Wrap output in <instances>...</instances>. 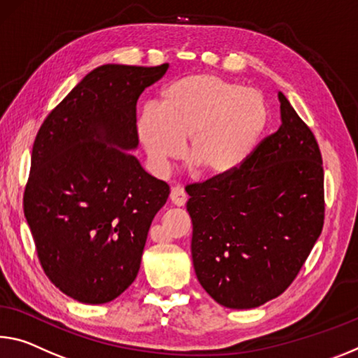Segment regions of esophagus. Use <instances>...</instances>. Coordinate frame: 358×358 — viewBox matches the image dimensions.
<instances>
[{"mask_svg":"<svg viewBox=\"0 0 358 358\" xmlns=\"http://www.w3.org/2000/svg\"><path fill=\"white\" fill-rule=\"evenodd\" d=\"M170 201L175 203L177 207L185 206L186 201H188V196H186L185 189L181 186H173L172 191H170Z\"/></svg>","mask_w":358,"mask_h":358,"instance_id":"esophagus-1","label":"esophagus"}]
</instances>
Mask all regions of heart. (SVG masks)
I'll return each mask as SVG.
<instances>
[{
  "instance_id": "1",
  "label": "heart",
  "mask_w": 358,
  "mask_h": 358,
  "mask_svg": "<svg viewBox=\"0 0 358 358\" xmlns=\"http://www.w3.org/2000/svg\"><path fill=\"white\" fill-rule=\"evenodd\" d=\"M268 105L257 89L213 75H191L170 84L159 106L148 103L137 119V135L157 172L186 157L207 177L239 169L268 124Z\"/></svg>"
}]
</instances>
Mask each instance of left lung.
Here are the masks:
<instances>
[{
    "label": "left lung",
    "instance_id": "left-lung-1",
    "mask_svg": "<svg viewBox=\"0 0 358 358\" xmlns=\"http://www.w3.org/2000/svg\"><path fill=\"white\" fill-rule=\"evenodd\" d=\"M279 101V130L239 169L186 186L197 280L229 309L258 308L285 292L323 228L319 145L282 92Z\"/></svg>",
    "mask_w": 358,
    "mask_h": 358
}]
</instances>
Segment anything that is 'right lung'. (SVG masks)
Here are the masks:
<instances>
[{
  "mask_svg": "<svg viewBox=\"0 0 358 358\" xmlns=\"http://www.w3.org/2000/svg\"><path fill=\"white\" fill-rule=\"evenodd\" d=\"M167 68H95L38 130L25 218L49 280L79 303H110L132 285L167 202L169 185L129 152L138 146L137 100Z\"/></svg>",
  "mask_w": 358,
  "mask_h": 358,
  "instance_id": "add662e5",
  "label": "right lung"
}]
</instances>
